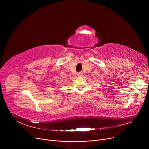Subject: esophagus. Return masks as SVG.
I'll return each instance as SVG.
<instances>
[{"mask_svg": "<svg viewBox=\"0 0 149 149\" xmlns=\"http://www.w3.org/2000/svg\"><path fill=\"white\" fill-rule=\"evenodd\" d=\"M77 75H78V76L81 77V76H82V72H78Z\"/></svg>", "mask_w": 149, "mask_h": 149, "instance_id": "34e87169", "label": "esophagus"}]
</instances>
